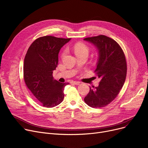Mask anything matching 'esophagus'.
I'll use <instances>...</instances> for the list:
<instances>
[{
	"instance_id": "1",
	"label": "esophagus",
	"mask_w": 148,
	"mask_h": 148,
	"mask_svg": "<svg viewBox=\"0 0 148 148\" xmlns=\"http://www.w3.org/2000/svg\"><path fill=\"white\" fill-rule=\"evenodd\" d=\"M71 83H72L73 84H75V85H79L81 82L79 81H71Z\"/></svg>"
}]
</instances>
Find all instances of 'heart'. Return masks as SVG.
Instances as JSON below:
<instances>
[{
	"instance_id": "b5f03b06",
	"label": "heart",
	"mask_w": 148,
	"mask_h": 148,
	"mask_svg": "<svg viewBox=\"0 0 148 148\" xmlns=\"http://www.w3.org/2000/svg\"><path fill=\"white\" fill-rule=\"evenodd\" d=\"M73 49H74V52L76 56L81 55V54H87L88 53V51L89 49L88 47L84 43H82V42H78V43H76L73 46ZM66 53V51H64L62 53H61V57H64Z\"/></svg>"
}]
</instances>
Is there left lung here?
Masks as SVG:
<instances>
[{"mask_svg":"<svg viewBox=\"0 0 148 148\" xmlns=\"http://www.w3.org/2000/svg\"><path fill=\"white\" fill-rule=\"evenodd\" d=\"M84 40L97 49L99 58L95 72L101 78L97 87H90L84 101L92 108L104 107L115 99L123 86L127 72L125 56L115 40L103 35Z\"/></svg>","mask_w":148,"mask_h":148,"instance_id":"left-lung-1","label":"left lung"}]
</instances>
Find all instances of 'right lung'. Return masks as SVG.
<instances>
[{
  "mask_svg": "<svg viewBox=\"0 0 148 148\" xmlns=\"http://www.w3.org/2000/svg\"><path fill=\"white\" fill-rule=\"evenodd\" d=\"M70 40L50 36L40 37L31 44L25 55V84L45 107H54L64 99V87L69 83L54 79L52 73L58 65L61 48Z\"/></svg>",
  "mask_w": 148,
  "mask_h": 148,
  "instance_id": "right-lung-1",
  "label": "right lung"
}]
</instances>
